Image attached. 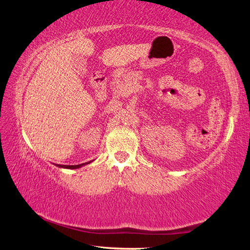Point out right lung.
I'll use <instances>...</instances> for the list:
<instances>
[{"mask_svg":"<svg viewBox=\"0 0 250 250\" xmlns=\"http://www.w3.org/2000/svg\"><path fill=\"white\" fill-rule=\"evenodd\" d=\"M89 163H91V161H89V162H87V163L77 164V166H62V164H57V167H63V168H70V169H74V168H79V167H82L86 166V164H89Z\"/></svg>","mask_w":250,"mask_h":250,"instance_id":"1","label":"right lung"}]
</instances>
